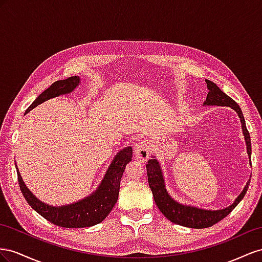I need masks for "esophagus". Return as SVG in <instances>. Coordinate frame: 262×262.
<instances>
[{"label":"esophagus","mask_w":262,"mask_h":262,"mask_svg":"<svg viewBox=\"0 0 262 262\" xmlns=\"http://www.w3.org/2000/svg\"><path fill=\"white\" fill-rule=\"evenodd\" d=\"M134 150H135V157L138 160L146 161L150 155V144L148 140L139 141V143L135 144Z\"/></svg>","instance_id":"esophagus-1"}]
</instances>
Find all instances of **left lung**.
Segmentation results:
<instances>
[{
	"label": "left lung",
	"instance_id": "left-lung-1",
	"mask_svg": "<svg viewBox=\"0 0 262 262\" xmlns=\"http://www.w3.org/2000/svg\"><path fill=\"white\" fill-rule=\"evenodd\" d=\"M208 93L206 96V101H204L203 105H216V106H228L233 108L239 116L242 123V129L246 140V146H247V154L250 159L251 157V141L249 133L246 127L245 118L243 115V112L239 107L238 104L230 99L227 94L224 93L222 90L216 85L214 82L210 80H205ZM251 161V160H250ZM147 168V177H148V183L150 186V190L152 192L154 200L156 202L157 206L160 210V212L166 216V217L177 225H181L190 228H206L213 226L214 224L219 223L223 219L234 210L237 204L243 200L246 192L248 190L249 182L246 184L245 189L239 194L237 199L234 201V203L230 206L223 208V210L217 211H211V210H203V208L191 206V205H184L179 203L176 200L170 196V194L166 190V184H164V179L162 174V170L160 167V163L158 162L155 157L152 159L148 160L146 164Z\"/></svg>",
	"mask_w": 262,
	"mask_h": 262
}]
</instances>
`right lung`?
Wrapping results in <instances>:
<instances>
[{
  "mask_svg": "<svg viewBox=\"0 0 262 262\" xmlns=\"http://www.w3.org/2000/svg\"><path fill=\"white\" fill-rule=\"evenodd\" d=\"M79 84L80 77L77 76L70 77L66 80L56 81L34 101L32 105L27 108L26 113L45 101L72 92ZM132 147H125L121 151H118L108 167L99 188L91 195L73 204L51 206L43 203L29 191L20 177L18 168H16L19 189L29 206L54 225L66 228H84L93 226L105 220L112 208L114 207L118 199L119 183H121L122 176L125 171L126 164L132 160ZM15 167H17L16 163H15Z\"/></svg>",
  "mask_w": 262,
  "mask_h": 262,
  "instance_id": "obj_1",
  "label": "right lung"
}]
</instances>
